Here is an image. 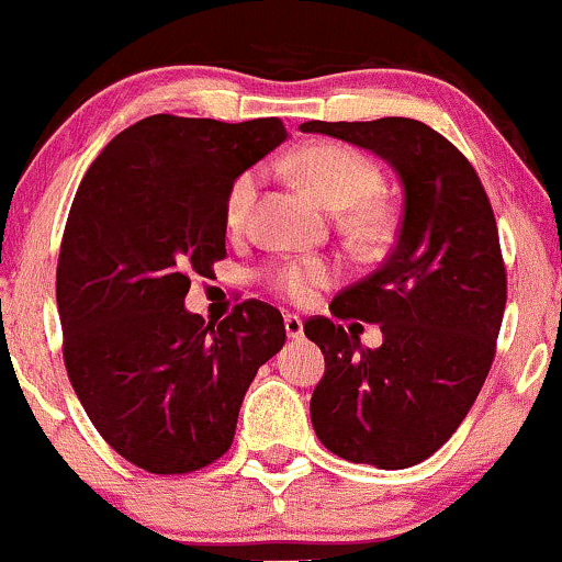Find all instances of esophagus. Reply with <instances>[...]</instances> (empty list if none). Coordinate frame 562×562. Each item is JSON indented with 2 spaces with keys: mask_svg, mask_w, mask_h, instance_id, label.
Listing matches in <instances>:
<instances>
[{
  "mask_svg": "<svg viewBox=\"0 0 562 562\" xmlns=\"http://www.w3.org/2000/svg\"><path fill=\"white\" fill-rule=\"evenodd\" d=\"M285 330L291 338H301L304 336V319L299 314H285Z\"/></svg>",
  "mask_w": 562,
  "mask_h": 562,
  "instance_id": "esophagus-1",
  "label": "esophagus"
}]
</instances>
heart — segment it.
Instances as JSON below:
<instances>
[{
    "instance_id": "b5f03b06",
    "label": "heart",
    "mask_w": 562,
    "mask_h": 562,
    "mask_svg": "<svg viewBox=\"0 0 562 562\" xmlns=\"http://www.w3.org/2000/svg\"><path fill=\"white\" fill-rule=\"evenodd\" d=\"M288 170L323 202L328 211H344L341 226L360 243L375 245L394 229V211L379 194L381 170L368 154L336 140L306 144L288 159ZM258 191V170L232 178L224 194V221L232 232L243 229ZM267 280L277 293L295 304H306L314 293L338 280V267L328 258H288L271 263Z\"/></svg>"
}]
</instances>
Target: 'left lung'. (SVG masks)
Returning <instances> with one entry per match:
<instances>
[{"mask_svg":"<svg viewBox=\"0 0 562 562\" xmlns=\"http://www.w3.org/2000/svg\"><path fill=\"white\" fill-rule=\"evenodd\" d=\"M301 131L371 149L403 181L397 248L330 304L333 317L379 324L385 344L362 348L328 317H310L304 333L325 355L310 403L319 442L355 464L405 470L459 429L496 357L507 269L491 200L470 159L418 120Z\"/></svg>","mask_w":562,"mask_h":562,"instance_id":"1","label":"left lung"}]
</instances>
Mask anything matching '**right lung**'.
Here are the masks:
<instances>
[{
	"instance_id": "1",
	"label": "right lung",
	"mask_w": 562,
	"mask_h": 562,
	"mask_svg": "<svg viewBox=\"0 0 562 562\" xmlns=\"http://www.w3.org/2000/svg\"><path fill=\"white\" fill-rule=\"evenodd\" d=\"M285 138L277 116L154 114L111 138L79 183L55 271L66 373L92 427L140 470L218 461L250 381L285 344L263 301L218 325L183 306L191 277L226 258V187Z\"/></svg>"
}]
</instances>
